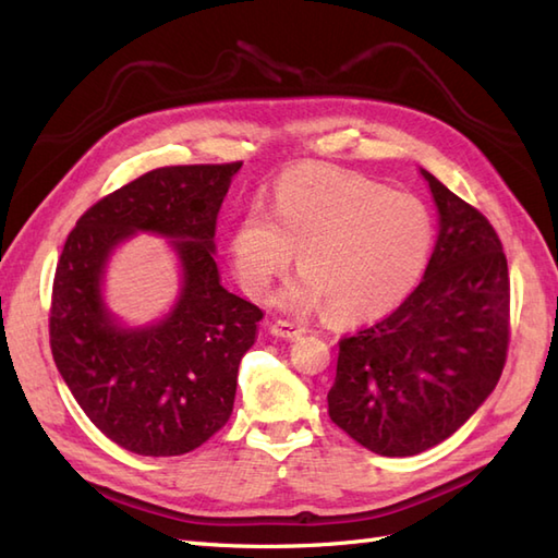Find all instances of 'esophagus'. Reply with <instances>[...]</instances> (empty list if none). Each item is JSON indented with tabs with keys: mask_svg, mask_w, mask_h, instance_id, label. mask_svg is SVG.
Wrapping results in <instances>:
<instances>
[{
	"mask_svg": "<svg viewBox=\"0 0 558 558\" xmlns=\"http://www.w3.org/2000/svg\"><path fill=\"white\" fill-rule=\"evenodd\" d=\"M270 333L276 338H282V340H298V338H302L304 328L300 324H292V322H276L270 326Z\"/></svg>",
	"mask_w": 558,
	"mask_h": 558,
	"instance_id": "34e87169",
	"label": "esophagus"
}]
</instances>
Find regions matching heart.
Listing matches in <instances>:
<instances>
[{
    "mask_svg": "<svg viewBox=\"0 0 558 558\" xmlns=\"http://www.w3.org/2000/svg\"><path fill=\"white\" fill-rule=\"evenodd\" d=\"M434 246V220L420 198L390 194L357 172L304 165L290 170L270 210L254 204L230 234L240 286L260 298L300 248L302 276L278 292L290 312L324 302L345 322L393 312L417 288Z\"/></svg>",
    "mask_w": 558,
    "mask_h": 558,
    "instance_id": "b5f03b06",
    "label": "heart"
}]
</instances>
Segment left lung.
<instances>
[{
  "label": "left lung",
  "mask_w": 558,
  "mask_h": 558,
  "mask_svg": "<svg viewBox=\"0 0 558 558\" xmlns=\"http://www.w3.org/2000/svg\"><path fill=\"white\" fill-rule=\"evenodd\" d=\"M438 213L424 278L384 322L338 342L328 414L372 453L408 458L453 436L499 384L511 282L489 220L420 168Z\"/></svg>",
  "instance_id": "1"
}]
</instances>
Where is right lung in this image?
<instances>
[{"instance_id": "1", "label": "right lung", "mask_w": 558, "mask_h": 558, "mask_svg": "<svg viewBox=\"0 0 558 558\" xmlns=\"http://www.w3.org/2000/svg\"><path fill=\"white\" fill-rule=\"evenodd\" d=\"M242 162L177 165L138 177L83 213L59 256L50 345L71 396L138 456H182L230 420L236 372L264 312L220 282L216 220ZM136 233L169 240L181 292L156 323L124 325L104 300L113 252Z\"/></svg>"}]
</instances>
